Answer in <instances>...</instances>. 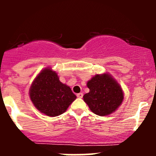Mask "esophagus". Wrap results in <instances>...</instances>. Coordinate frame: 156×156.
Segmentation results:
<instances>
[{"label":"esophagus","instance_id":"esophagus-1","mask_svg":"<svg viewBox=\"0 0 156 156\" xmlns=\"http://www.w3.org/2000/svg\"><path fill=\"white\" fill-rule=\"evenodd\" d=\"M83 95H84V94H83L82 93H78V94H77V97H78V98H82Z\"/></svg>","mask_w":156,"mask_h":156}]
</instances>
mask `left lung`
<instances>
[{"label":"left lung","instance_id":"left-lung-1","mask_svg":"<svg viewBox=\"0 0 156 156\" xmlns=\"http://www.w3.org/2000/svg\"><path fill=\"white\" fill-rule=\"evenodd\" d=\"M89 93L83 97L90 109L97 115L106 116L115 112L124 100L120 84L108 73L96 75L87 83Z\"/></svg>","mask_w":156,"mask_h":156}]
</instances>
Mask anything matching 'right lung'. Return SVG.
Masks as SVG:
<instances>
[{"mask_svg":"<svg viewBox=\"0 0 156 156\" xmlns=\"http://www.w3.org/2000/svg\"><path fill=\"white\" fill-rule=\"evenodd\" d=\"M29 96L35 108L50 117L65 112L76 99L71 88L62 84L57 73L49 67L43 69L34 78Z\"/></svg>","mask_w":156,"mask_h":156,"instance_id":"right-lung-1","label":"right lung"}]
</instances>
